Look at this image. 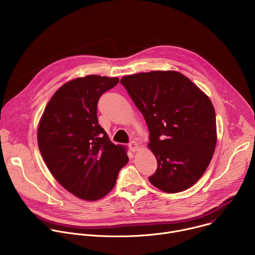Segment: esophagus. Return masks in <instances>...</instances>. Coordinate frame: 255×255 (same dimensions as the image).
I'll return each mask as SVG.
<instances>
[{"label":"esophagus","mask_w":255,"mask_h":255,"mask_svg":"<svg viewBox=\"0 0 255 255\" xmlns=\"http://www.w3.org/2000/svg\"><path fill=\"white\" fill-rule=\"evenodd\" d=\"M129 148L133 151V152H135V151H137V150H139V148H140V146H139V144L137 143V142H135V141H131L130 143H129Z\"/></svg>","instance_id":"1"}]
</instances>
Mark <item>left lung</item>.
<instances>
[{"mask_svg":"<svg viewBox=\"0 0 255 255\" xmlns=\"http://www.w3.org/2000/svg\"><path fill=\"white\" fill-rule=\"evenodd\" d=\"M149 130L148 146L157 169L148 177L165 193L196 184L207 169L217 142L210 99L180 72L149 71L121 79Z\"/></svg>","mask_w":255,"mask_h":255,"instance_id":"obj_1","label":"left lung"}]
</instances>
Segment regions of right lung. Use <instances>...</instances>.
Masks as SVG:
<instances>
[{"label": "right lung", "mask_w": 255, "mask_h": 255, "mask_svg": "<svg viewBox=\"0 0 255 255\" xmlns=\"http://www.w3.org/2000/svg\"><path fill=\"white\" fill-rule=\"evenodd\" d=\"M118 78L87 76L64 84L41 117L37 140L41 155L58 183L80 199L96 201L110 193L129 158L100 126V97Z\"/></svg>", "instance_id": "1"}]
</instances>
